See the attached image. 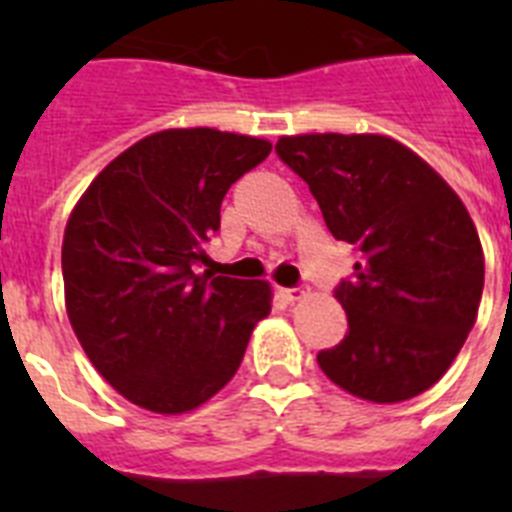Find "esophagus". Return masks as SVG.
<instances>
[{
  "label": "esophagus",
  "mask_w": 512,
  "mask_h": 512,
  "mask_svg": "<svg viewBox=\"0 0 512 512\" xmlns=\"http://www.w3.org/2000/svg\"><path fill=\"white\" fill-rule=\"evenodd\" d=\"M282 295L287 297L289 302H300L302 297L307 295V292H305V289H302V287H292V289H282Z\"/></svg>",
  "instance_id": "34e87169"
}]
</instances>
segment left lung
Listing matches in <instances>:
<instances>
[{"label": "left lung", "instance_id": "8db88e82", "mask_svg": "<svg viewBox=\"0 0 512 512\" xmlns=\"http://www.w3.org/2000/svg\"><path fill=\"white\" fill-rule=\"evenodd\" d=\"M338 241L356 246L336 300L348 333L320 351L325 377L377 405L410 400L454 364L477 320L485 253L459 194L428 161L379 133L282 135Z\"/></svg>", "mask_w": 512, "mask_h": 512}]
</instances>
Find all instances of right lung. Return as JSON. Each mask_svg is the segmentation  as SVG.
I'll return each mask as SVG.
<instances>
[{
  "instance_id": "right-lung-1",
  "label": "right lung",
  "mask_w": 512,
  "mask_h": 512,
  "mask_svg": "<svg viewBox=\"0 0 512 512\" xmlns=\"http://www.w3.org/2000/svg\"><path fill=\"white\" fill-rule=\"evenodd\" d=\"M271 143L215 128L146 135L104 166L63 230V297L84 354L158 415L205 405L271 312V284L194 274L230 184Z\"/></svg>"
}]
</instances>
